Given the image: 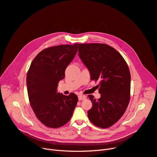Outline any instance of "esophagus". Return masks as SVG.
Returning <instances> with one entry per match:
<instances>
[{
	"label": "esophagus",
	"instance_id": "esophagus-1",
	"mask_svg": "<svg viewBox=\"0 0 157 157\" xmlns=\"http://www.w3.org/2000/svg\"><path fill=\"white\" fill-rule=\"evenodd\" d=\"M78 100H84V99H86V96L85 95H79L78 97Z\"/></svg>",
	"mask_w": 157,
	"mask_h": 157
}]
</instances>
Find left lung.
Returning a JSON list of instances; mask_svg holds the SVG:
<instances>
[{
    "mask_svg": "<svg viewBox=\"0 0 157 157\" xmlns=\"http://www.w3.org/2000/svg\"><path fill=\"white\" fill-rule=\"evenodd\" d=\"M78 55L90 73L91 80H100L99 93L87 111L90 121L96 126L108 128L126 111L130 99L131 75L122 56L105 44H78Z\"/></svg>",
    "mask_w": 157,
    "mask_h": 157,
    "instance_id": "1",
    "label": "left lung"
}]
</instances>
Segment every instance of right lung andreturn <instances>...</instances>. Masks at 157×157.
<instances>
[{"label": "right lung", "instance_id": "right-lung-1", "mask_svg": "<svg viewBox=\"0 0 157 157\" xmlns=\"http://www.w3.org/2000/svg\"><path fill=\"white\" fill-rule=\"evenodd\" d=\"M77 49V43L43 49L35 57L28 71L30 105L37 118L48 128H57L67 123L77 105L78 97L75 93L66 96L57 93V89Z\"/></svg>", "mask_w": 157, "mask_h": 157}]
</instances>
